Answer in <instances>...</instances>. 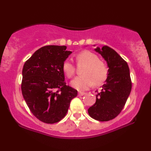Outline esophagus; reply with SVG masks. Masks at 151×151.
<instances>
[{"mask_svg": "<svg viewBox=\"0 0 151 151\" xmlns=\"http://www.w3.org/2000/svg\"><path fill=\"white\" fill-rule=\"evenodd\" d=\"M84 95H85V93L81 92V91L78 92V96H84Z\"/></svg>", "mask_w": 151, "mask_h": 151, "instance_id": "1", "label": "esophagus"}]
</instances>
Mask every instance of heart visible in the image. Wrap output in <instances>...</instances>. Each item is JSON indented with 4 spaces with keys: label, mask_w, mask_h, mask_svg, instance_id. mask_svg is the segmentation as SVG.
Returning <instances> with one entry per match:
<instances>
[{
    "label": "heart",
    "mask_w": 151,
    "mask_h": 151,
    "mask_svg": "<svg viewBox=\"0 0 151 151\" xmlns=\"http://www.w3.org/2000/svg\"><path fill=\"white\" fill-rule=\"evenodd\" d=\"M78 63L86 64V67L83 74L71 80V85L80 91H84L90 88L93 83L97 85L105 81L108 76V68L103 62L99 60L96 54L89 51H84L76 55ZM64 73L68 78H71L75 73V66L70 60L64 62L63 65Z\"/></svg>",
    "instance_id": "b5f03b06"
}]
</instances>
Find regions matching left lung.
Returning <instances> with one entry per match:
<instances>
[{
	"label": "left lung",
	"mask_w": 151,
	"mask_h": 151,
	"mask_svg": "<svg viewBox=\"0 0 151 151\" xmlns=\"http://www.w3.org/2000/svg\"><path fill=\"white\" fill-rule=\"evenodd\" d=\"M94 50L106 61L108 76L96 95V103L88 109V113L96 120L109 121L119 114L131 93L130 70L127 62L111 47L104 45Z\"/></svg>",
	"instance_id": "1"
}]
</instances>
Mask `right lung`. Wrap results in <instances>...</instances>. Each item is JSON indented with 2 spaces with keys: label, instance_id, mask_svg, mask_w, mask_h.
<instances>
[{
  "label": "right lung",
  "instance_id": "1",
  "mask_svg": "<svg viewBox=\"0 0 151 151\" xmlns=\"http://www.w3.org/2000/svg\"><path fill=\"white\" fill-rule=\"evenodd\" d=\"M66 46L49 45L35 51L22 71V96L39 120L53 124L65 116L77 90L66 85L64 62L71 54Z\"/></svg>",
  "mask_w": 151,
  "mask_h": 151
}]
</instances>
